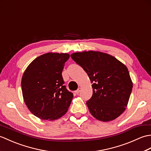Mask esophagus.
Here are the masks:
<instances>
[{
    "instance_id": "obj_1",
    "label": "esophagus",
    "mask_w": 151,
    "mask_h": 151,
    "mask_svg": "<svg viewBox=\"0 0 151 151\" xmlns=\"http://www.w3.org/2000/svg\"><path fill=\"white\" fill-rule=\"evenodd\" d=\"M81 88H78V89H77V90L75 91V93L78 95V94L79 93L81 92Z\"/></svg>"
}]
</instances>
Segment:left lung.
<instances>
[{
    "label": "left lung",
    "instance_id": "8db88e82",
    "mask_svg": "<svg viewBox=\"0 0 151 151\" xmlns=\"http://www.w3.org/2000/svg\"><path fill=\"white\" fill-rule=\"evenodd\" d=\"M71 58L88 74L93 95L86 102L91 114L107 122L123 113L132 90V82L126 65L110 54L99 51L73 53Z\"/></svg>",
    "mask_w": 151,
    "mask_h": 151
}]
</instances>
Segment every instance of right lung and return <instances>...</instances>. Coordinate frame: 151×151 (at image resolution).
<instances>
[{"mask_svg":"<svg viewBox=\"0 0 151 151\" xmlns=\"http://www.w3.org/2000/svg\"><path fill=\"white\" fill-rule=\"evenodd\" d=\"M69 56L67 53L44 54L34 59L22 75L24 101L41 119H58L68 110L73 94L63 86L62 73Z\"/></svg>","mask_w":151,"mask_h":151,"instance_id":"right-lung-1","label":"right lung"}]
</instances>
